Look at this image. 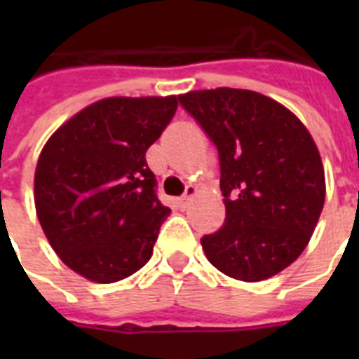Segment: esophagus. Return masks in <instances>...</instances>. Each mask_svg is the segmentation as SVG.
<instances>
[{"label": "esophagus", "mask_w": 359, "mask_h": 359, "mask_svg": "<svg viewBox=\"0 0 359 359\" xmlns=\"http://www.w3.org/2000/svg\"><path fill=\"white\" fill-rule=\"evenodd\" d=\"M197 196V186H186V191H184V196H180L179 197V203H180V207H188L190 205V201L194 199V197Z\"/></svg>", "instance_id": "esophagus-1"}]
</instances>
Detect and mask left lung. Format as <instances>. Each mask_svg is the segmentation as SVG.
<instances>
[{"mask_svg":"<svg viewBox=\"0 0 359 359\" xmlns=\"http://www.w3.org/2000/svg\"><path fill=\"white\" fill-rule=\"evenodd\" d=\"M218 149L224 227L201 238L212 266L262 281L298 259L324 207V169L311 134L261 93L219 87L179 97Z\"/></svg>","mask_w":359,"mask_h":359,"instance_id":"obj_1","label":"left lung"}]
</instances>
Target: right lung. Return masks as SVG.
Segmentation results:
<instances>
[{"label":"right lung","mask_w":359,"mask_h":359,"mask_svg":"<svg viewBox=\"0 0 359 359\" xmlns=\"http://www.w3.org/2000/svg\"><path fill=\"white\" fill-rule=\"evenodd\" d=\"M177 111V97L104 98L42 149L35 207L59 259L83 278L115 283L151 259L169 216L145 152Z\"/></svg>","instance_id":"obj_1"}]
</instances>
